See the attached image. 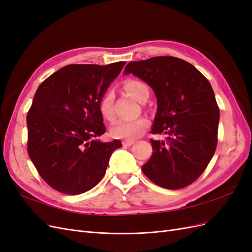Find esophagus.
Listing matches in <instances>:
<instances>
[{"instance_id": "obj_1", "label": "esophagus", "mask_w": 252, "mask_h": 252, "mask_svg": "<svg viewBox=\"0 0 252 252\" xmlns=\"http://www.w3.org/2000/svg\"><path fill=\"white\" fill-rule=\"evenodd\" d=\"M122 144H123L124 147H129L134 144V141H124Z\"/></svg>"}]
</instances>
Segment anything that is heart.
Segmentation results:
<instances>
[{"instance_id":"b5f03b06","label":"heart","mask_w":252,"mask_h":252,"mask_svg":"<svg viewBox=\"0 0 252 252\" xmlns=\"http://www.w3.org/2000/svg\"><path fill=\"white\" fill-rule=\"evenodd\" d=\"M125 89L130 94L135 100L140 101L144 94L149 93L148 87L141 81L128 80L125 85ZM100 109L106 119H111L113 117V94L107 91L100 102ZM149 122L145 118H139L134 120H119L111 127V135L116 139L135 140L146 130Z\"/></svg>"}]
</instances>
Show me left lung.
I'll list each match as a JSON object with an SVG mask.
<instances>
[{
    "label": "left lung",
    "instance_id": "8db88e82",
    "mask_svg": "<svg viewBox=\"0 0 252 252\" xmlns=\"http://www.w3.org/2000/svg\"><path fill=\"white\" fill-rule=\"evenodd\" d=\"M125 74H133L154 90L158 108L152 133L167 141L151 140L154 149L142 166L144 174L167 189L193 183L209 164L218 144L220 109L208 80L186 61L155 57L130 62Z\"/></svg>",
    "mask_w": 252,
    "mask_h": 252
}]
</instances>
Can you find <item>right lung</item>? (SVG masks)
<instances>
[{
  "mask_svg": "<svg viewBox=\"0 0 252 252\" xmlns=\"http://www.w3.org/2000/svg\"><path fill=\"white\" fill-rule=\"evenodd\" d=\"M125 62L61 68L36 89L27 114L28 155L47 184L81 194L102 180L119 140L104 143L100 102Z\"/></svg>",
  "mask_w": 252,
  "mask_h": 252,
  "instance_id": "right-lung-1",
  "label": "right lung"
}]
</instances>
